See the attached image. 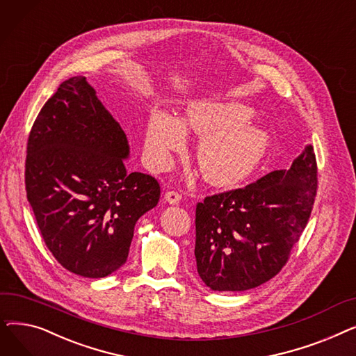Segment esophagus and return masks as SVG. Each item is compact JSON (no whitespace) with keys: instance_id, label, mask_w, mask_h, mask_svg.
<instances>
[{"instance_id":"obj_1","label":"esophagus","mask_w":356,"mask_h":356,"mask_svg":"<svg viewBox=\"0 0 356 356\" xmlns=\"http://www.w3.org/2000/svg\"><path fill=\"white\" fill-rule=\"evenodd\" d=\"M164 199L167 203H170V204H179L181 200V196L177 192H165Z\"/></svg>"}]
</instances>
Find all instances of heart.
I'll return each instance as SVG.
<instances>
[{"instance_id":"obj_1","label":"heart","mask_w":356,"mask_h":356,"mask_svg":"<svg viewBox=\"0 0 356 356\" xmlns=\"http://www.w3.org/2000/svg\"><path fill=\"white\" fill-rule=\"evenodd\" d=\"M252 108L239 102L196 101L181 120L161 108L148 112L144 129V157L154 170H163L184 144L186 129L203 136L196 159L203 179L215 186H235L264 160L270 137L248 124Z\"/></svg>"}]
</instances>
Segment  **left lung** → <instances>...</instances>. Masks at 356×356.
Here are the masks:
<instances>
[{
  "label": "left lung",
  "instance_id": "1",
  "mask_svg": "<svg viewBox=\"0 0 356 356\" xmlns=\"http://www.w3.org/2000/svg\"><path fill=\"white\" fill-rule=\"evenodd\" d=\"M316 189L309 144L287 170L197 203L195 257L202 282L215 291H244L268 282L305 231Z\"/></svg>",
  "mask_w": 356,
  "mask_h": 356
}]
</instances>
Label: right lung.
Instances as JSON below:
<instances>
[{
	"mask_svg": "<svg viewBox=\"0 0 356 356\" xmlns=\"http://www.w3.org/2000/svg\"><path fill=\"white\" fill-rule=\"evenodd\" d=\"M128 157L124 129L83 76L65 81L33 124L27 199L47 248L73 274L122 267L137 220L159 203V181L128 173Z\"/></svg>",
	"mask_w": 356,
	"mask_h": 356,
	"instance_id": "add662e5",
	"label": "right lung"
}]
</instances>
